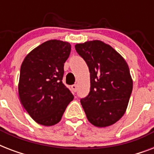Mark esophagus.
Returning a JSON list of instances; mask_svg holds the SVG:
<instances>
[{"label":"esophagus","mask_w":154,"mask_h":154,"mask_svg":"<svg viewBox=\"0 0 154 154\" xmlns=\"http://www.w3.org/2000/svg\"><path fill=\"white\" fill-rule=\"evenodd\" d=\"M72 91L74 92H77V85H72Z\"/></svg>","instance_id":"esophagus-1"}]
</instances>
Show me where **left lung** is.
<instances>
[{
    "label": "left lung",
    "mask_w": 154,
    "mask_h": 154,
    "mask_svg": "<svg viewBox=\"0 0 154 154\" xmlns=\"http://www.w3.org/2000/svg\"><path fill=\"white\" fill-rule=\"evenodd\" d=\"M75 49L90 72V91L81 99L87 119L97 127L109 126L127 109L133 90L129 66L114 49L101 41L77 44Z\"/></svg>",
    "instance_id": "8db88e82"
}]
</instances>
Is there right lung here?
<instances>
[{
  "instance_id": "obj_1",
  "label": "right lung",
  "mask_w": 154,
  "mask_h": 154,
  "mask_svg": "<svg viewBox=\"0 0 154 154\" xmlns=\"http://www.w3.org/2000/svg\"><path fill=\"white\" fill-rule=\"evenodd\" d=\"M69 42L50 40L30 52L20 66L18 93L23 107L35 122L51 126L60 122L73 95L63 84Z\"/></svg>"
}]
</instances>
